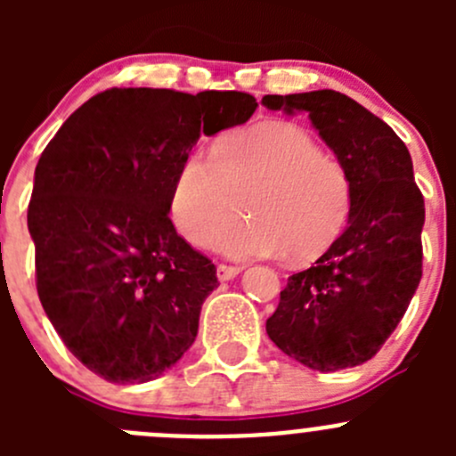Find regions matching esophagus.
I'll use <instances>...</instances> for the list:
<instances>
[{"label":"esophagus","instance_id":"obj_1","mask_svg":"<svg viewBox=\"0 0 456 456\" xmlns=\"http://www.w3.org/2000/svg\"><path fill=\"white\" fill-rule=\"evenodd\" d=\"M240 266H232V265H218L216 266V275H218L220 282H227V280H233L238 273H240Z\"/></svg>","mask_w":456,"mask_h":456}]
</instances>
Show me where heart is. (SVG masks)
I'll list each match as a JSON object with an SVG mask.
<instances>
[{
	"label": "heart",
	"instance_id": "obj_1",
	"mask_svg": "<svg viewBox=\"0 0 456 456\" xmlns=\"http://www.w3.org/2000/svg\"><path fill=\"white\" fill-rule=\"evenodd\" d=\"M353 202L342 160L324 154L305 127L269 121L229 132L214 154L191 151L174 178L169 214L191 245L207 247L247 204L252 218L222 228L216 247L238 260L284 256L306 265L338 242Z\"/></svg>",
	"mask_w": 456,
	"mask_h": 456
}]
</instances>
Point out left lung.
Masks as SVG:
<instances>
[{"instance_id":"8db88e82","label":"left lung","mask_w":456,"mask_h":456,"mask_svg":"<svg viewBox=\"0 0 456 456\" xmlns=\"http://www.w3.org/2000/svg\"><path fill=\"white\" fill-rule=\"evenodd\" d=\"M262 103L309 114L355 187L344 233L314 266L287 280L266 333L309 369H353L377 355L419 287L426 207L412 159L379 117L342 92L266 94Z\"/></svg>"}]
</instances>
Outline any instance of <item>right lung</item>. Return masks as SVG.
I'll return each instance as SVG.
<instances>
[{
	"mask_svg": "<svg viewBox=\"0 0 456 456\" xmlns=\"http://www.w3.org/2000/svg\"><path fill=\"white\" fill-rule=\"evenodd\" d=\"M256 108L236 90L112 87L45 145L28 205L37 293L86 369L142 384L194 344L218 278L169 220L174 178L200 134L240 126Z\"/></svg>",
	"mask_w": 456,
	"mask_h": 456,
	"instance_id": "add662e5",
	"label": "right lung"
}]
</instances>
